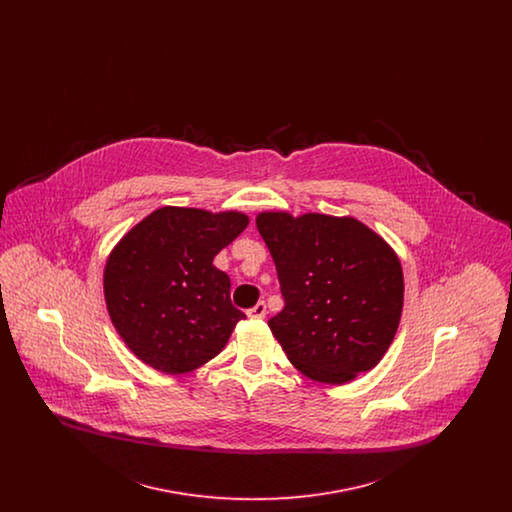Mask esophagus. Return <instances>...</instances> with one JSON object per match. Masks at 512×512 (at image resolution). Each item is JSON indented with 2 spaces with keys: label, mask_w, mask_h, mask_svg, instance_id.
Here are the masks:
<instances>
[{
  "label": "esophagus",
  "mask_w": 512,
  "mask_h": 512,
  "mask_svg": "<svg viewBox=\"0 0 512 512\" xmlns=\"http://www.w3.org/2000/svg\"><path fill=\"white\" fill-rule=\"evenodd\" d=\"M247 317L255 318V320H261V318L267 317V305H265L263 301L257 303L253 309L247 311Z\"/></svg>",
  "instance_id": "esophagus-1"
}]
</instances>
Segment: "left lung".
<instances>
[{
  "instance_id": "1",
  "label": "left lung",
  "mask_w": 512,
  "mask_h": 512,
  "mask_svg": "<svg viewBox=\"0 0 512 512\" xmlns=\"http://www.w3.org/2000/svg\"><path fill=\"white\" fill-rule=\"evenodd\" d=\"M255 222L286 301L268 326L290 363L330 386L378 365L403 311L393 247L353 217L263 211Z\"/></svg>"
}]
</instances>
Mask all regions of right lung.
<instances>
[{"label":"right lung","mask_w":512,"mask_h":512,"mask_svg":"<svg viewBox=\"0 0 512 512\" xmlns=\"http://www.w3.org/2000/svg\"><path fill=\"white\" fill-rule=\"evenodd\" d=\"M247 224L242 211L165 205L111 249L103 268L107 313L144 365L184 374L222 351L245 315L213 259Z\"/></svg>","instance_id":"right-lung-1"}]
</instances>
